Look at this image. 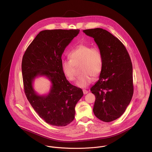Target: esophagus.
Segmentation results:
<instances>
[{
	"label": "esophagus",
	"instance_id": "1",
	"mask_svg": "<svg viewBox=\"0 0 152 152\" xmlns=\"http://www.w3.org/2000/svg\"><path fill=\"white\" fill-rule=\"evenodd\" d=\"M83 91L84 94H87V93H88V91H87V90H86V89H83Z\"/></svg>",
	"mask_w": 152,
	"mask_h": 152
}]
</instances>
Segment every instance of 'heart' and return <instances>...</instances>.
<instances>
[{
    "label": "heart",
    "mask_w": 152,
    "mask_h": 152,
    "mask_svg": "<svg viewBox=\"0 0 152 152\" xmlns=\"http://www.w3.org/2000/svg\"><path fill=\"white\" fill-rule=\"evenodd\" d=\"M69 59L62 62L64 74L70 81L76 79V67L80 66L82 75L79 77L77 86L84 88L94 80V76L98 77L103 68V56L100 48L80 44L76 46L68 53Z\"/></svg>",
    "instance_id": "1"
}]
</instances>
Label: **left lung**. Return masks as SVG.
<instances>
[{
  "label": "left lung",
  "instance_id": "left-lung-1",
  "mask_svg": "<svg viewBox=\"0 0 152 152\" xmlns=\"http://www.w3.org/2000/svg\"><path fill=\"white\" fill-rule=\"evenodd\" d=\"M83 32L94 38L103 56L99 79L90 88L96 97L93 113L101 121L111 122L124 113L132 98L131 60L124 44L108 31L97 28Z\"/></svg>",
  "mask_w": 152,
  "mask_h": 152
}]
</instances>
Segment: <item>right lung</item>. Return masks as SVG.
<instances>
[{
	"instance_id": "right-lung-1",
	"label": "right lung",
	"mask_w": 152,
	"mask_h": 152,
	"mask_svg": "<svg viewBox=\"0 0 152 152\" xmlns=\"http://www.w3.org/2000/svg\"><path fill=\"white\" fill-rule=\"evenodd\" d=\"M77 30H51L39 33L25 52L21 64L24 89L38 115L53 126H65L75 118V106L83 96L80 88L70 84L62 69V55ZM38 76L51 82L49 93L38 95L32 84Z\"/></svg>"
}]
</instances>
